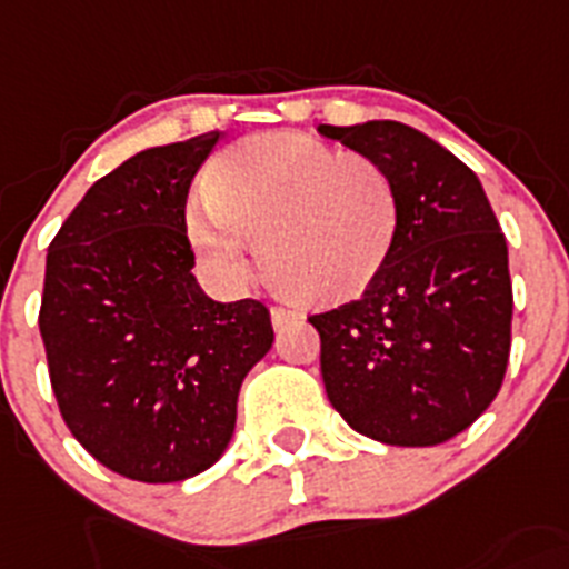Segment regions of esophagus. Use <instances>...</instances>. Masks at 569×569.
<instances>
[{
    "instance_id": "esophagus-1",
    "label": "esophagus",
    "mask_w": 569,
    "mask_h": 569,
    "mask_svg": "<svg viewBox=\"0 0 569 569\" xmlns=\"http://www.w3.org/2000/svg\"><path fill=\"white\" fill-rule=\"evenodd\" d=\"M297 311L295 309H283V306H272V326L274 328H283V326H289L291 320H297Z\"/></svg>"
}]
</instances>
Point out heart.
<instances>
[{
	"label": "heart",
	"mask_w": 569,
	"mask_h": 569,
	"mask_svg": "<svg viewBox=\"0 0 569 569\" xmlns=\"http://www.w3.org/2000/svg\"><path fill=\"white\" fill-rule=\"evenodd\" d=\"M398 221L385 164L297 131L249 137L221 153L188 210L190 241L224 283H247L254 232H263L269 267L320 300L353 295L379 274Z\"/></svg>",
	"instance_id": "obj_1"
}]
</instances>
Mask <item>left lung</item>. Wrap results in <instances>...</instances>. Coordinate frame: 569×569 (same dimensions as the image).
I'll use <instances>...</instances> for the list:
<instances>
[{"label":"left lung","instance_id":"obj_1","mask_svg":"<svg viewBox=\"0 0 569 569\" xmlns=\"http://www.w3.org/2000/svg\"><path fill=\"white\" fill-rule=\"evenodd\" d=\"M373 157L401 201L390 258L357 300L311 315L328 401L359 435L435 446L488 410L511 353L508 247L482 184L396 120L320 126Z\"/></svg>","mask_w":569,"mask_h":569}]
</instances>
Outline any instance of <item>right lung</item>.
<instances>
[{"label":"right lung","mask_w":569,"mask_h":569,"mask_svg":"<svg viewBox=\"0 0 569 569\" xmlns=\"http://www.w3.org/2000/svg\"><path fill=\"white\" fill-rule=\"evenodd\" d=\"M219 131L140 151L87 190L47 249L39 331L58 410L98 463L140 482L210 469L274 331L260 300L193 278L184 201Z\"/></svg>","instance_id":"obj_1"}]
</instances>
